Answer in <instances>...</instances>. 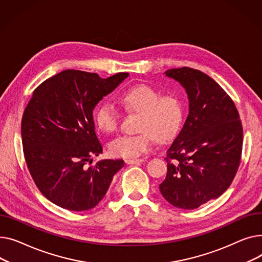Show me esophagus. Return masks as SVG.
<instances>
[{
    "instance_id": "esophagus-1",
    "label": "esophagus",
    "mask_w": 262,
    "mask_h": 262,
    "mask_svg": "<svg viewBox=\"0 0 262 262\" xmlns=\"http://www.w3.org/2000/svg\"><path fill=\"white\" fill-rule=\"evenodd\" d=\"M144 160L143 159H133V160H126V163L128 165H134V164H138V163H142Z\"/></svg>"
}]
</instances>
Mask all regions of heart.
<instances>
[{
    "label": "heart",
    "mask_w": 262,
    "mask_h": 262,
    "mask_svg": "<svg viewBox=\"0 0 262 262\" xmlns=\"http://www.w3.org/2000/svg\"><path fill=\"white\" fill-rule=\"evenodd\" d=\"M127 109L140 113L138 134H122L109 144V151L115 158L134 159L148 152L155 141L166 142L173 138L182 125L184 105L176 94L161 95L160 92L146 83H138L127 89L119 97ZM98 129L105 133L116 131L120 124V113L110 101L99 103L94 113Z\"/></svg>",
    "instance_id": "1"
}]
</instances>
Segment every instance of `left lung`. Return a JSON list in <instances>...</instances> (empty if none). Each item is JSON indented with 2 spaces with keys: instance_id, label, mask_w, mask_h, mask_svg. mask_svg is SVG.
<instances>
[{
  "instance_id": "left-lung-1",
  "label": "left lung",
  "mask_w": 262,
  "mask_h": 262,
  "mask_svg": "<svg viewBox=\"0 0 262 262\" xmlns=\"http://www.w3.org/2000/svg\"><path fill=\"white\" fill-rule=\"evenodd\" d=\"M165 74L186 90L189 113L167 150L160 190L174 207L194 209L232 184L241 161L242 124L233 99L208 75L187 67Z\"/></svg>"
}]
</instances>
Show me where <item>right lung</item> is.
Returning a JSON list of instances; mask_svg holds the SVG:
<instances>
[{"mask_svg": "<svg viewBox=\"0 0 262 262\" xmlns=\"http://www.w3.org/2000/svg\"><path fill=\"white\" fill-rule=\"evenodd\" d=\"M128 75L103 79L96 73L66 70L35 89L22 116L23 152L36 186L54 204L73 211L95 207L124 167L122 160L90 164L102 153L94 107Z\"/></svg>", "mask_w": 262, "mask_h": 262, "instance_id": "1", "label": "right lung"}]
</instances>
